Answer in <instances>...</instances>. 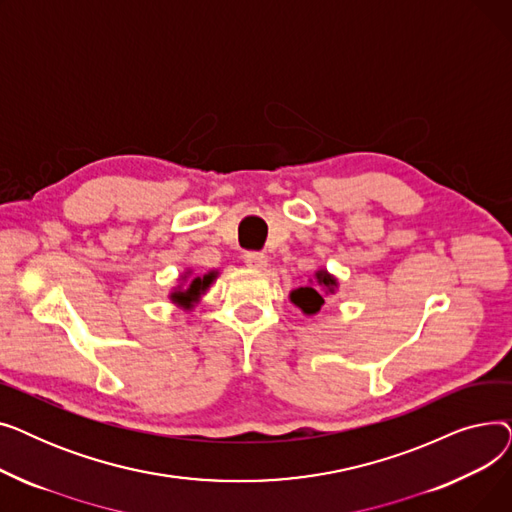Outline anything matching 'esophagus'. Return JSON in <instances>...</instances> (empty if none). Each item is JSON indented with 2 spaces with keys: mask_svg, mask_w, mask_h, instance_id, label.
<instances>
[{
  "mask_svg": "<svg viewBox=\"0 0 512 512\" xmlns=\"http://www.w3.org/2000/svg\"><path fill=\"white\" fill-rule=\"evenodd\" d=\"M245 263H247V267H251V270H265L267 257L263 253H247Z\"/></svg>",
  "mask_w": 512,
  "mask_h": 512,
  "instance_id": "1",
  "label": "esophagus"
}]
</instances>
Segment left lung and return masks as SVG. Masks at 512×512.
<instances>
[{"label":"left lung","mask_w":512,"mask_h":512,"mask_svg":"<svg viewBox=\"0 0 512 512\" xmlns=\"http://www.w3.org/2000/svg\"><path fill=\"white\" fill-rule=\"evenodd\" d=\"M338 280L328 270H317L313 280H309L307 286L294 288L290 292V303L297 305L305 315L319 313L321 305L326 303L330 294H336Z\"/></svg>","instance_id":"8db88e82"}]
</instances>
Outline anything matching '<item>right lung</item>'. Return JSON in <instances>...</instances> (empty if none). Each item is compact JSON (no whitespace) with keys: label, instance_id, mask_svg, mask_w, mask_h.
Listing matches in <instances>:
<instances>
[{"label":"right lung","instance_id":"add662e5","mask_svg":"<svg viewBox=\"0 0 512 512\" xmlns=\"http://www.w3.org/2000/svg\"><path fill=\"white\" fill-rule=\"evenodd\" d=\"M188 276H191V270H186L184 276H180V284L176 288H172L170 292V301L182 309H193L203 294L207 292V288L213 284V280L218 278V272H207L205 276H197L193 280H188Z\"/></svg>","mask_w":512,"mask_h":512}]
</instances>
